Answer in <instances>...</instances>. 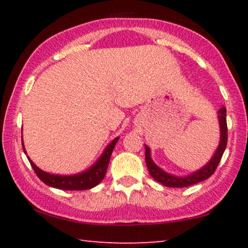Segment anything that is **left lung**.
Instances as JSON below:
<instances>
[{
	"instance_id": "left-lung-1",
	"label": "left lung",
	"mask_w": 248,
	"mask_h": 248,
	"mask_svg": "<svg viewBox=\"0 0 248 248\" xmlns=\"http://www.w3.org/2000/svg\"><path fill=\"white\" fill-rule=\"evenodd\" d=\"M217 117H219V123H220V130H221V140L219 148L217 149L213 157L210 159V162L207 165L203 166L202 169L195 171L194 174L186 177H177V176H173L170 174L165 173L164 170L159 169L157 165L154 164V162L151 158L150 149L148 146H145V162L146 166H148L149 173L152 177L156 180V182L161 183L166 187H176V188H182V187H188L191 185L198 184L200 182L208 179L210 176L215 173L217 165L223 155L226 144H228V124H226V108L222 107L219 111H217Z\"/></svg>"
}]
</instances>
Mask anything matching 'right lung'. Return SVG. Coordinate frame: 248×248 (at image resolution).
Instances as JSON below:
<instances>
[{"instance_id":"1","label":"right lung","mask_w":248,"mask_h":248,"mask_svg":"<svg viewBox=\"0 0 248 248\" xmlns=\"http://www.w3.org/2000/svg\"><path fill=\"white\" fill-rule=\"evenodd\" d=\"M117 141H118V138H116L115 140H112L111 143L105 149L102 156L98 158V161L96 162L90 170H87L86 171H84V173H81V174L71 175V176L48 174L46 173V171L38 169V167H37L31 161V159H29V157H28V161L31 163L32 170H35L36 175L38 176L41 182L45 183L46 185H48L50 187L58 188V189H62V190L91 189V188L95 187L96 185H98L100 182H102L105 177V175H106L109 159H110L111 153L112 151H114ZM22 144H23V141H22ZM23 149H24V152L26 153L24 144H23Z\"/></svg>"}]
</instances>
